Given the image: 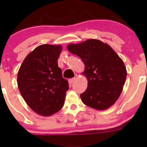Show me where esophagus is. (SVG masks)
<instances>
[{
    "instance_id": "34e87169",
    "label": "esophagus",
    "mask_w": 147,
    "mask_h": 147,
    "mask_svg": "<svg viewBox=\"0 0 147 147\" xmlns=\"http://www.w3.org/2000/svg\"><path fill=\"white\" fill-rule=\"evenodd\" d=\"M75 80H76V78H71V79H69L68 81H69V84H72V83L75 82Z\"/></svg>"
}]
</instances>
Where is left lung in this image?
Masks as SVG:
<instances>
[{
  "label": "left lung",
  "mask_w": 147,
  "mask_h": 147,
  "mask_svg": "<svg viewBox=\"0 0 147 147\" xmlns=\"http://www.w3.org/2000/svg\"><path fill=\"white\" fill-rule=\"evenodd\" d=\"M67 50L80 57L84 64L83 74L88 81L80 94L84 105L105 110L118 100L127 78L124 62L109 45L96 39L69 44Z\"/></svg>",
  "instance_id": "1"
}]
</instances>
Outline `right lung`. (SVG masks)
I'll return each instance as SVG.
<instances>
[{
  "mask_svg": "<svg viewBox=\"0 0 147 147\" xmlns=\"http://www.w3.org/2000/svg\"><path fill=\"white\" fill-rule=\"evenodd\" d=\"M61 45H41L28 55L18 72L19 91L37 114L51 116L62 109L69 89L57 60Z\"/></svg>",
  "mask_w": 147,
  "mask_h": 147,
  "instance_id": "obj_1",
  "label": "right lung"
}]
</instances>
